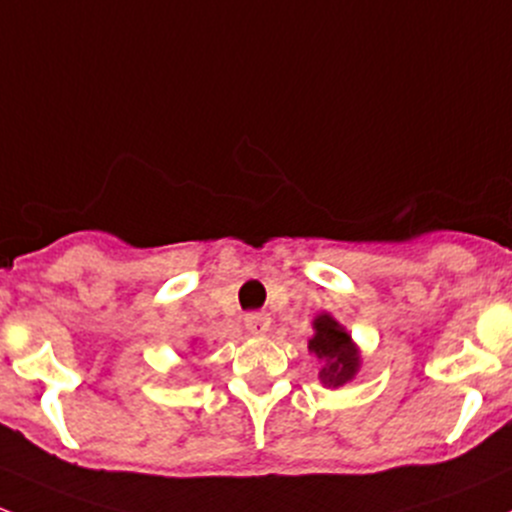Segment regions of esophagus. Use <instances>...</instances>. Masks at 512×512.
Here are the masks:
<instances>
[{
    "label": "esophagus",
    "instance_id": "34e87169",
    "mask_svg": "<svg viewBox=\"0 0 512 512\" xmlns=\"http://www.w3.org/2000/svg\"><path fill=\"white\" fill-rule=\"evenodd\" d=\"M245 328L250 333H255V336H262V333L270 328V316L267 314H260V311H255V314H245Z\"/></svg>",
    "mask_w": 512,
    "mask_h": 512
}]
</instances>
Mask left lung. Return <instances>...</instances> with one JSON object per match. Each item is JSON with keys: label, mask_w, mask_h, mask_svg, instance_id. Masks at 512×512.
<instances>
[{"label": "left lung", "mask_w": 512, "mask_h": 512, "mask_svg": "<svg viewBox=\"0 0 512 512\" xmlns=\"http://www.w3.org/2000/svg\"><path fill=\"white\" fill-rule=\"evenodd\" d=\"M314 328L316 336L309 341V351H314L326 363L321 368L324 385L338 387L348 383L360 365L358 351H355V346L351 343V336L328 314H321L314 321Z\"/></svg>", "instance_id": "left-lung-1"}]
</instances>
